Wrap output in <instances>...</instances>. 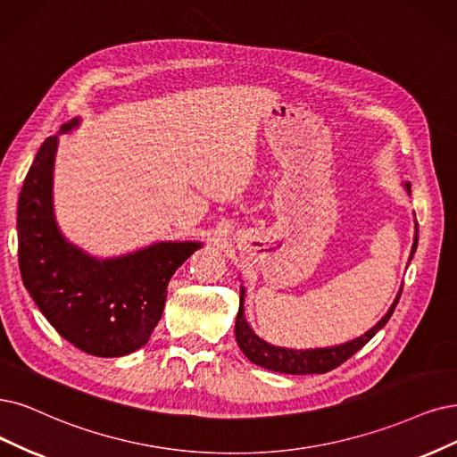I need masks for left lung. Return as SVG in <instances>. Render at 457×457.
<instances>
[{
  "mask_svg": "<svg viewBox=\"0 0 457 457\" xmlns=\"http://www.w3.org/2000/svg\"><path fill=\"white\" fill-rule=\"evenodd\" d=\"M404 188L411 194V182H404ZM418 248V222L414 224V243L411 248V258L409 263L414 256V252ZM403 292V286L399 288L392 307L387 309V312L378 320V322L370 328L369 331H365L363 335L356 337L348 343L343 345H335V346H326V348H305V350H297V348H286V346H277L263 341L262 337H258L246 322L245 316V288L241 286V297H239V312H237V320H235V339H237L239 348L243 350L245 356L263 369L275 370V373H286V375H322L328 373V370L339 367L341 363H345L348 358H352L360 348H363L373 337L377 335V331H380L387 320L392 318L399 297Z\"/></svg>",
  "mask_w": 457,
  "mask_h": 457,
  "instance_id": "left-lung-1",
  "label": "left lung"
}]
</instances>
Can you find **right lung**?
Returning a JSON list of instances; mask_svg holds the SVG:
<instances>
[{
	"label": "right lung",
	"mask_w": 457,
	"mask_h": 457,
	"mask_svg": "<svg viewBox=\"0 0 457 457\" xmlns=\"http://www.w3.org/2000/svg\"><path fill=\"white\" fill-rule=\"evenodd\" d=\"M79 122L73 118L58 135ZM58 135L41 145L19 197L22 282L65 341L97 358L128 356L148 343L163 312L169 280L203 243L160 241L101 260L67 241L53 203Z\"/></svg>",
	"instance_id": "right-lung-1"
}]
</instances>
